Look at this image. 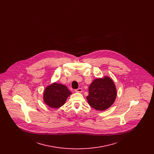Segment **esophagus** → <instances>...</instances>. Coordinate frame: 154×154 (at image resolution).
Returning <instances> with one entry per match:
<instances>
[{
  "mask_svg": "<svg viewBox=\"0 0 154 154\" xmlns=\"http://www.w3.org/2000/svg\"><path fill=\"white\" fill-rule=\"evenodd\" d=\"M75 92H82V89L81 88L76 89H75Z\"/></svg>",
  "mask_w": 154,
  "mask_h": 154,
  "instance_id": "1",
  "label": "esophagus"
}]
</instances>
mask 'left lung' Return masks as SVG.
<instances>
[{"mask_svg":"<svg viewBox=\"0 0 154 154\" xmlns=\"http://www.w3.org/2000/svg\"><path fill=\"white\" fill-rule=\"evenodd\" d=\"M117 96L116 85L109 77L97 79L89 87L87 97L89 104L98 111H104L114 103Z\"/></svg>","mask_w":154,"mask_h":154,"instance_id":"8db88e82","label":"left lung"}]
</instances>
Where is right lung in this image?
<instances>
[{"label":"right lung","mask_w":154,"mask_h":154,"mask_svg":"<svg viewBox=\"0 0 154 154\" xmlns=\"http://www.w3.org/2000/svg\"><path fill=\"white\" fill-rule=\"evenodd\" d=\"M71 94L66 86L55 82L45 88L43 99L48 106L56 109L62 106Z\"/></svg>","instance_id":"obj_1"}]
</instances>
